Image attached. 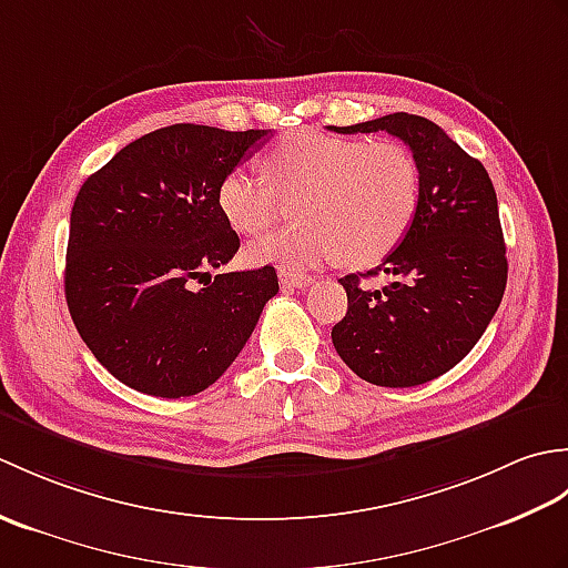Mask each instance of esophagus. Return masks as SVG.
Listing matches in <instances>:
<instances>
[{
  "mask_svg": "<svg viewBox=\"0 0 568 568\" xmlns=\"http://www.w3.org/2000/svg\"><path fill=\"white\" fill-rule=\"evenodd\" d=\"M281 283L285 285V287H307V285H312V275H307V273H295V271H285V268H281Z\"/></svg>",
  "mask_w": 568,
  "mask_h": 568,
  "instance_id": "obj_1",
  "label": "esophagus"
}]
</instances>
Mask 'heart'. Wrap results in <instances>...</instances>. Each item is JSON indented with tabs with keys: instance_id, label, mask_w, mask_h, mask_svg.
<instances>
[{
	"instance_id": "heart-1",
	"label": "heart",
	"mask_w": 568,
	"mask_h": 568,
	"mask_svg": "<svg viewBox=\"0 0 568 568\" xmlns=\"http://www.w3.org/2000/svg\"><path fill=\"white\" fill-rule=\"evenodd\" d=\"M263 168L265 180L241 168L220 180L216 204L226 224L241 234L263 232L283 202L297 197L305 224L253 239L251 263L307 271L348 256L373 265L397 248L419 210V163L397 141L303 129L277 141Z\"/></svg>"
}]
</instances>
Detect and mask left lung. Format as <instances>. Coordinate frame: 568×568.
Listing matches in <instances>:
<instances>
[{
    "label": "left lung",
    "instance_id": "left-lung-1",
    "mask_svg": "<svg viewBox=\"0 0 568 568\" xmlns=\"http://www.w3.org/2000/svg\"><path fill=\"white\" fill-rule=\"evenodd\" d=\"M332 129L388 131L419 163L413 226L378 268L339 277L348 310L332 329L336 354L358 378L413 388L454 368L500 307L508 258L496 190L480 161L425 116L395 112ZM378 272L389 275V285L373 292L363 277Z\"/></svg>",
    "mask_w": 568,
    "mask_h": 568
}]
</instances>
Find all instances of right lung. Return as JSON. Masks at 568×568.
<instances>
[{
	"mask_svg": "<svg viewBox=\"0 0 568 568\" xmlns=\"http://www.w3.org/2000/svg\"><path fill=\"white\" fill-rule=\"evenodd\" d=\"M271 134L155 129L80 187L70 212L68 310L94 358L129 388L155 397L210 388L277 293L273 265L210 273L239 251L216 204L220 180Z\"/></svg>",
	"mask_w": 568,
	"mask_h": 568,
	"instance_id": "add662e5",
	"label": "right lung"
}]
</instances>
